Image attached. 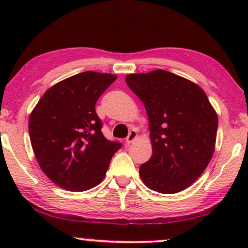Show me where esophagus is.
I'll list each match as a JSON object with an SVG mask.
<instances>
[{
	"instance_id": "34e87169",
	"label": "esophagus",
	"mask_w": 248,
	"mask_h": 248,
	"mask_svg": "<svg viewBox=\"0 0 248 248\" xmlns=\"http://www.w3.org/2000/svg\"><path fill=\"white\" fill-rule=\"evenodd\" d=\"M137 137H138V132L135 130H131L130 133H128V135H127V138H126V143L127 144L132 143V142H133L135 139H137Z\"/></svg>"
}]
</instances>
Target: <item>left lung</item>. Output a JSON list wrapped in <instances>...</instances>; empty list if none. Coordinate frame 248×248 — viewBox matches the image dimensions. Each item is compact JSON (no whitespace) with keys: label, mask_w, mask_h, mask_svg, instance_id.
Instances as JSON below:
<instances>
[{"label":"left lung","mask_w":248,"mask_h":248,"mask_svg":"<svg viewBox=\"0 0 248 248\" xmlns=\"http://www.w3.org/2000/svg\"><path fill=\"white\" fill-rule=\"evenodd\" d=\"M126 83L149 117L152 155L140 166L149 188L181 192L204 171L215 150L218 117L199 86L164 70L128 74Z\"/></svg>","instance_id":"1"}]
</instances>
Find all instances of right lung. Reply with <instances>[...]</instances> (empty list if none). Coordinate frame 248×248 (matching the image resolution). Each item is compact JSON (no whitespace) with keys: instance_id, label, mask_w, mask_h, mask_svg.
Listing matches in <instances>:
<instances>
[{"instance_id":"1","label":"right lung","mask_w":248,"mask_h":248,"mask_svg":"<svg viewBox=\"0 0 248 248\" xmlns=\"http://www.w3.org/2000/svg\"><path fill=\"white\" fill-rule=\"evenodd\" d=\"M116 77L87 71L56 83L44 93L29 118L37 161L53 183L82 192L103 181L121 142L104 137L97 100Z\"/></svg>"}]
</instances>
